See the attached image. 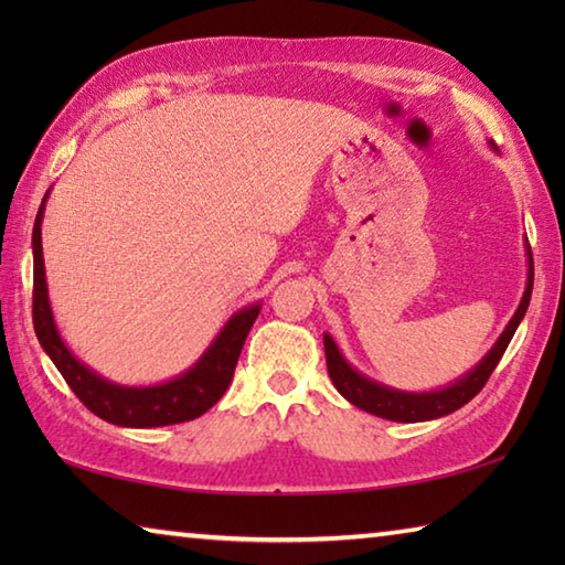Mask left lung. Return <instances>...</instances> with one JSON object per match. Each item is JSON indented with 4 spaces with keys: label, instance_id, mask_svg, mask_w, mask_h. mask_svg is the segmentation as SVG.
<instances>
[{
    "label": "left lung",
    "instance_id": "1",
    "mask_svg": "<svg viewBox=\"0 0 565 565\" xmlns=\"http://www.w3.org/2000/svg\"><path fill=\"white\" fill-rule=\"evenodd\" d=\"M489 145L495 149L493 141H489ZM525 256H529V279H525L523 299L519 303V309H515L513 319L509 321V327L503 329L501 337L495 339L491 351L486 353V356L478 361L471 371H466L461 379H456L454 384L436 391H424V394L384 386L353 369L351 363L343 359L337 341H333L329 333H323V351H327V366H329V376L333 381V386H337V391L343 398L351 401V404L359 406L361 411H366V414L398 420V424L434 420V418L454 414V411L466 406L468 401H471L478 391L486 386V381H489V376L493 374V369L499 366L503 351L509 349L515 329H519L525 311H529L531 291H533V254H531L529 238H525Z\"/></svg>",
    "mask_w": 565,
    "mask_h": 565
}]
</instances>
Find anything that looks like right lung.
<instances>
[{
	"mask_svg": "<svg viewBox=\"0 0 565 565\" xmlns=\"http://www.w3.org/2000/svg\"><path fill=\"white\" fill-rule=\"evenodd\" d=\"M46 191L40 212L34 218L32 232V252H34V299H32V319L34 331L40 339L46 356L54 361L66 384L76 394V398L87 406L92 414L109 420L114 426L127 428H154L171 426L181 420H191L206 414L218 398L224 396L234 379V369L244 341L252 331L256 317H259L262 303H252L238 309L209 349L199 356L194 366L184 374L164 381L157 386H124L99 376L87 363H82L66 349L60 329L54 323L50 291H46V271H44V252H42V218L46 206Z\"/></svg>",
	"mask_w": 565,
	"mask_h": 565,
	"instance_id": "right-lung-1",
	"label": "right lung"
}]
</instances>
